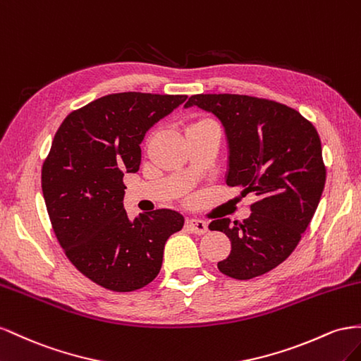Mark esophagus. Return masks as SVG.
Listing matches in <instances>:
<instances>
[{
    "label": "esophagus",
    "instance_id": "1",
    "mask_svg": "<svg viewBox=\"0 0 361 361\" xmlns=\"http://www.w3.org/2000/svg\"><path fill=\"white\" fill-rule=\"evenodd\" d=\"M186 226H188V230H190L192 233H197V234H204L209 230L207 222L200 221V219H188Z\"/></svg>",
    "mask_w": 361,
    "mask_h": 361
}]
</instances>
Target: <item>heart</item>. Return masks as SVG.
<instances>
[{"instance_id": "obj_1", "label": "heart", "mask_w": 361, "mask_h": 361, "mask_svg": "<svg viewBox=\"0 0 361 361\" xmlns=\"http://www.w3.org/2000/svg\"><path fill=\"white\" fill-rule=\"evenodd\" d=\"M200 123H207V121H200V122H195V123H192L190 127H193V126H200Z\"/></svg>"}]
</instances>
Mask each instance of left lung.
Listing matches in <instances>:
<instances>
[{
	"label": "left lung",
	"mask_w": 361,
	"mask_h": 361,
	"mask_svg": "<svg viewBox=\"0 0 361 361\" xmlns=\"http://www.w3.org/2000/svg\"><path fill=\"white\" fill-rule=\"evenodd\" d=\"M193 106L222 123L228 149L226 184L242 193L255 192L248 219L209 225L231 240V252L218 263L219 271L251 280L283 263L313 218L326 177L321 139L300 111L275 101L200 94L184 109Z\"/></svg>",
	"instance_id": "obj_1"
}]
</instances>
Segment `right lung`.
Here are the masks:
<instances>
[{"label": "right lung", "instance_id": "right-lung-1", "mask_svg": "<svg viewBox=\"0 0 361 361\" xmlns=\"http://www.w3.org/2000/svg\"><path fill=\"white\" fill-rule=\"evenodd\" d=\"M186 95L123 92L72 111L57 130L42 166V192L56 238L89 280L133 292L160 272L164 243L183 214L161 209L130 219L123 173L140 166V143Z\"/></svg>", "mask_w": 361, "mask_h": 361}]
</instances>
